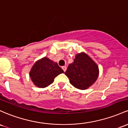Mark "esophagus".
Returning a JSON list of instances; mask_svg holds the SVG:
<instances>
[{"instance_id": "34e87169", "label": "esophagus", "mask_w": 128, "mask_h": 128, "mask_svg": "<svg viewBox=\"0 0 128 128\" xmlns=\"http://www.w3.org/2000/svg\"><path fill=\"white\" fill-rule=\"evenodd\" d=\"M62 70H64V72H66L67 70V67L66 66H62Z\"/></svg>"}]
</instances>
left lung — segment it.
Returning <instances> with one entry per match:
<instances>
[{"mask_svg":"<svg viewBox=\"0 0 128 128\" xmlns=\"http://www.w3.org/2000/svg\"><path fill=\"white\" fill-rule=\"evenodd\" d=\"M99 70L96 64L85 53L76 55L74 62L68 65L66 75L70 82L77 89H88L95 82Z\"/></svg>","mask_w":128,"mask_h":128,"instance_id":"obj_1","label":"left lung"}]
</instances>
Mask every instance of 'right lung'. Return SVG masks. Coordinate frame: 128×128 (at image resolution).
<instances>
[{"label": "right lung", "mask_w": 128, "mask_h": 128, "mask_svg": "<svg viewBox=\"0 0 128 128\" xmlns=\"http://www.w3.org/2000/svg\"><path fill=\"white\" fill-rule=\"evenodd\" d=\"M64 71L56 62L47 58H43L34 64L30 76L34 85L39 88H46L54 81V78Z\"/></svg>", "instance_id": "1"}]
</instances>
